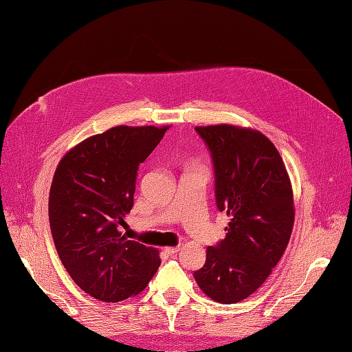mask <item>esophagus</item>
I'll use <instances>...</instances> for the list:
<instances>
[{
  "mask_svg": "<svg viewBox=\"0 0 352 352\" xmlns=\"http://www.w3.org/2000/svg\"><path fill=\"white\" fill-rule=\"evenodd\" d=\"M164 251H166L168 255H175V254L179 251V247H166Z\"/></svg>",
  "mask_w": 352,
  "mask_h": 352,
  "instance_id": "1",
  "label": "esophagus"
}]
</instances>
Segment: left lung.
I'll return each mask as SVG.
<instances>
[{"mask_svg": "<svg viewBox=\"0 0 352 352\" xmlns=\"http://www.w3.org/2000/svg\"><path fill=\"white\" fill-rule=\"evenodd\" d=\"M216 173V204L230 217L226 238L207 248L194 278L211 300L235 304L269 278L289 243L294 192L283 160L260 131L235 124L197 126Z\"/></svg>", "mask_w": 352, "mask_h": 352, "instance_id": "obj_1", "label": "left lung"}]
</instances>
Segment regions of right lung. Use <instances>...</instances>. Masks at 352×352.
Masks as SVG:
<instances>
[{
	"label": "right lung",
	"mask_w": 352,
	"mask_h": 352,
	"mask_svg": "<svg viewBox=\"0 0 352 352\" xmlns=\"http://www.w3.org/2000/svg\"><path fill=\"white\" fill-rule=\"evenodd\" d=\"M170 126H114L60 160L48 216L58 257L82 291L104 302L141 294L158 270L157 248L119 230L133 207L136 173Z\"/></svg>",
	"instance_id": "obj_1"
}]
</instances>
